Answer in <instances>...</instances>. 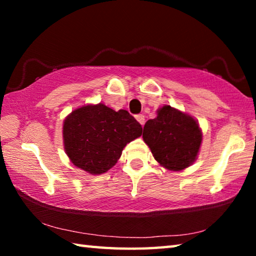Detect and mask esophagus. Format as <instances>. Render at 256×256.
<instances>
[{
    "mask_svg": "<svg viewBox=\"0 0 256 256\" xmlns=\"http://www.w3.org/2000/svg\"><path fill=\"white\" fill-rule=\"evenodd\" d=\"M136 120L138 123H140L142 126H144V122H146V118H144V115H142V114H138V115H136Z\"/></svg>",
    "mask_w": 256,
    "mask_h": 256,
    "instance_id": "34e87169",
    "label": "esophagus"
}]
</instances>
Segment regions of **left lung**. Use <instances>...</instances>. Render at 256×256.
<instances>
[{"label": "left lung", "mask_w": 256, "mask_h": 256, "mask_svg": "<svg viewBox=\"0 0 256 256\" xmlns=\"http://www.w3.org/2000/svg\"><path fill=\"white\" fill-rule=\"evenodd\" d=\"M142 138L162 166L177 172L196 162L202 132L192 116L164 105L146 123Z\"/></svg>", "instance_id": "left-lung-1"}]
</instances>
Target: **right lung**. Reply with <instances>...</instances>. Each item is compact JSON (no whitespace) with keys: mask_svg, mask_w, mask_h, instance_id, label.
<instances>
[{"mask_svg":"<svg viewBox=\"0 0 256 256\" xmlns=\"http://www.w3.org/2000/svg\"><path fill=\"white\" fill-rule=\"evenodd\" d=\"M142 134L140 123L128 110L104 104L86 105L64 120V149L71 162L89 174L106 172L120 159L124 146Z\"/></svg>","mask_w":256,"mask_h":256,"instance_id":"1","label":"right lung"}]
</instances>
